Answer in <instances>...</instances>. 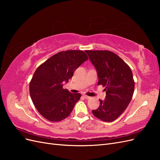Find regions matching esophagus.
Here are the masks:
<instances>
[{
    "label": "esophagus",
    "instance_id": "34e87169",
    "mask_svg": "<svg viewBox=\"0 0 160 160\" xmlns=\"http://www.w3.org/2000/svg\"><path fill=\"white\" fill-rule=\"evenodd\" d=\"M83 97H84V98H85V99H91V97L88 96V95H83Z\"/></svg>",
    "mask_w": 160,
    "mask_h": 160
}]
</instances>
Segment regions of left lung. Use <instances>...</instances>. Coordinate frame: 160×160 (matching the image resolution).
Returning a JSON list of instances; mask_svg holds the SVG:
<instances>
[{"mask_svg": "<svg viewBox=\"0 0 160 160\" xmlns=\"http://www.w3.org/2000/svg\"><path fill=\"white\" fill-rule=\"evenodd\" d=\"M98 72V85L105 87V99L92 110L96 118L113 122L126 109L132 99L135 82L132 71L123 60L109 51H85Z\"/></svg>", "mask_w": 160, "mask_h": 160, "instance_id": "obj_1", "label": "left lung"}]
</instances>
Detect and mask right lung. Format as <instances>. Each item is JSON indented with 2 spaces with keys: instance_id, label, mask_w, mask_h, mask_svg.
<instances>
[{
  "instance_id": "1",
  "label": "right lung",
  "mask_w": 160,
  "mask_h": 160,
  "mask_svg": "<svg viewBox=\"0 0 160 160\" xmlns=\"http://www.w3.org/2000/svg\"><path fill=\"white\" fill-rule=\"evenodd\" d=\"M88 57L83 51L69 50L57 53L36 69L29 84L30 95L39 113L51 122L68 117L80 93L62 88L73 72Z\"/></svg>"
}]
</instances>
